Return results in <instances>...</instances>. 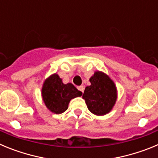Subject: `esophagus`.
<instances>
[{
    "mask_svg": "<svg viewBox=\"0 0 158 158\" xmlns=\"http://www.w3.org/2000/svg\"><path fill=\"white\" fill-rule=\"evenodd\" d=\"M77 89H78V90H79V91L81 92L82 93H84V87H83V86H82V85L78 86V87H77Z\"/></svg>",
    "mask_w": 158,
    "mask_h": 158,
    "instance_id": "34e87169",
    "label": "esophagus"
}]
</instances>
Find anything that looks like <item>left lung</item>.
I'll return each mask as SVG.
<instances>
[{"label":"left lung","mask_w":158,"mask_h":158,"mask_svg":"<svg viewBox=\"0 0 158 158\" xmlns=\"http://www.w3.org/2000/svg\"><path fill=\"white\" fill-rule=\"evenodd\" d=\"M89 81L91 85L85 88L82 96L88 109L96 115L109 113L117 100V89L114 81L101 71H96Z\"/></svg>","instance_id":"obj_1"}]
</instances>
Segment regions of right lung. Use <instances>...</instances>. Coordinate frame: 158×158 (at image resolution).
<instances>
[{
    "mask_svg": "<svg viewBox=\"0 0 158 158\" xmlns=\"http://www.w3.org/2000/svg\"><path fill=\"white\" fill-rule=\"evenodd\" d=\"M82 93L73 84H63L57 73L45 80L42 88V97L46 107L54 114H62L68 109L72 99L81 96Z\"/></svg>",
    "mask_w": 158,
    "mask_h": 158,
    "instance_id": "right-lung-1",
    "label": "right lung"
}]
</instances>
